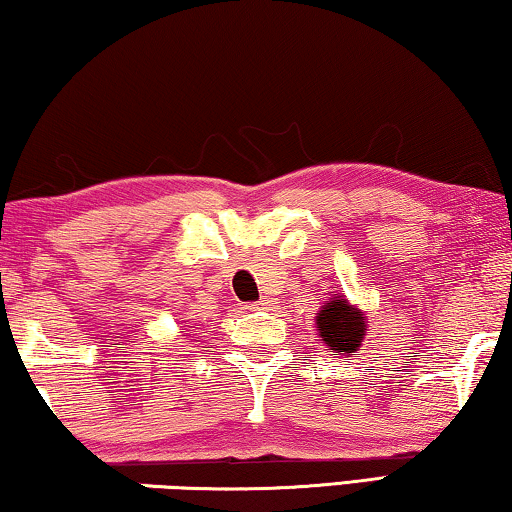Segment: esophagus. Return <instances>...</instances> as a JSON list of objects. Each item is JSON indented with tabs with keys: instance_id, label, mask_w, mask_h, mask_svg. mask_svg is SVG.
Wrapping results in <instances>:
<instances>
[{
	"instance_id": "34e87169",
	"label": "esophagus",
	"mask_w": 512,
	"mask_h": 512,
	"mask_svg": "<svg viewBox=\"0 0 512 512\" xmlns=\"http://www.w3.org/2000/svg\"><path fill=\"white\" fill-rule=\"evenodd\" d=\"M270 305H272L270 298H261L258 302H254V305H249V307H244V309H268Z\"/></svg>"
}]
</instances>
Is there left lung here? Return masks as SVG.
Returning a JSON list of instances; mask_svg holds the SVG:
<instances>
[{"label": "left lung", "instance_id": "8db88e82", "mask_svg": "<svg viewBox=\"0 0 512 512\" xmlns=\"http://www.w3.org/2000/svg\"><path fill=\"white\" fill-rule=\"evenodd\" d=\"M321 342L335 355H353L367 332V316L344 295L330 298L316 316Z\"/></svg>", "mask_w": 512, "mask_h": 512}]
</instances>
